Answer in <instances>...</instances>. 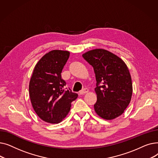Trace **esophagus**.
Here are the masks:
<instances>
[{"instance_id": "34e87169", "label": "esophagus", "mask_w": 158, "mask_h": 158, "mask_svg": "<svg viewBox=\"0 0 158 158\" xmlns=\"http://www.w3.org/2000/svg\"><path fill=\"white\" fill-rule=\"evenodd\" d=\"M88 92H89V89L88 88H84V89H82L81 91H80L79 94L80 95H83V94L88 93Z\"/></svg>"}]
</instances>
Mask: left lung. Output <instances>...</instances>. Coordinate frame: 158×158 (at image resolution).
Returning <instances> with one entry per match:
<instances>
[{
    "instance_id": "8db88e82",
    "label": "left lung",
    "mask_w": 158,
    "mask_h": 158,
    "mask_svg": "<svg viewBox=\"0 0 158 158\" xmlns=\"http://www.w3.org/2000/svg\"><path fill=\"white\" fill-rule=\"evenodd\" d=\"M82 57L93 66L95 73L96 113L106 120L119 117L130 103L132 94L127 65L117 56L101 48L89 51Z\"/></svg>"
}]
</instances>
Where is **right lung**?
<instances>
[{
	"instance_id": "right-lung-1",
	"label": "right lung",
	"mask_w": 158,
	"mask_h": 158,
	"mask_svg": "<svg viewBox=\"0 0 158 158\" xmlns=\"http://www.w3.org/2000/svg\"><path fill=\"white\" fill-rule=\"evenodd\" d=\"M69 51L54 50L41 58L30 80L31 102L36 113L45 122L60 123L70 111L78 95L64 88L61 72L69 60Z\"/></svg>"
}]
</instances>
